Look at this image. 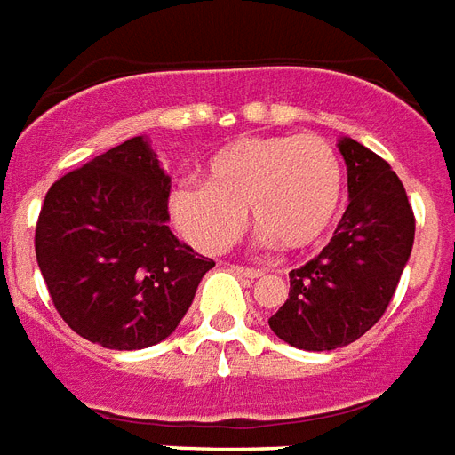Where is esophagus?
Returning <instances> with one entry per match:
<instances>
[{"mask_svg":"<svg viewBox=\"0 0 455 455\" xmlns=\"http://www.w3.org/2000/svg\"><path fill=\"white\" fill-rule=\"evenodd\" d=\"M234 272L241 274V276H248V279H258V276L265 274L259 267H243V265H234Z\"/></svg>","mask_w":455,"mask_h":455,"instance_id":"34e87169","label":"esophagus"}]
</instances>
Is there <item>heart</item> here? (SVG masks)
Returning <instances> with one entry per match:
<instances>
[{
  "label": "heart",
  "instance_id": "obj_1",
  "mask_svg": "<svg viewBox=\"0 0 455 455\" xmlns=\"http://www.w3.org/2000/svg\"><path fill=\"white\" fill-rule=\"evenodd\" d=\"M341 196V159L322 135H251L214 152L203 181L179 183L169 210L203 252L227 251L241 234L245 207L267 241L303 251L331 227Z\"/></svg>",
  "mask_w": 455,
  "mask_h": 455
}]
</instances>
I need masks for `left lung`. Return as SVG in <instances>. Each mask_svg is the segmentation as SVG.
Listing matches in <instances>:
<instances>
[{"label": "left lung", "mask_w": 455, "mask_h": 455, "mask_svg": "<svg viewBox=\"0 0 455 455\" xmlns=\"http://www.w3.org/2000/svg\"><path fill=\"white\" fill-rule=\"evenodd\" d=\"M339 150L351 203L327 248L289 274V298L269 317L274 334L303 351L348 346L381 320L415 238L412 207L389 162L353 138L339 140Z\"/></svg>", "instance_id": "8db88e82"}]
</instances>
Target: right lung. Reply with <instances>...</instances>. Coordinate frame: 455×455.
I'll list each match as a JSON object with an SVG mask.
<instances>
[{
    "label": "right lung",
    "instance_id": "obj_1",
    "mask_svg": "<svg viewBox=\"0 0 455 455\" xmlns=\"http://www.w3.org/2000/svg\"><path fill=\"white\" fill-rule=\"evenodd\" d=\"M172 179L143 135L74 169L44 196L35 255L76 334L112 351L164 341L214 262L166 227Z\"/></svg>",
    "mask_w": 455,
    "mask_h": 455
}]
</instances>
